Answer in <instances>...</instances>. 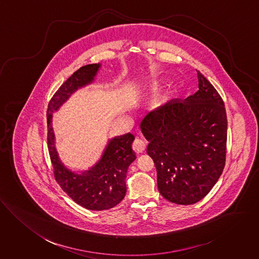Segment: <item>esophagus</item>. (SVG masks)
Here are the masks:
<instances>
[{
	"instance_id": "34e87169",
	"label": "esophagus",
	"mask_w": 259,
	"mask_h": 259,
	"mask_svg": "<svg viewBox=\"0 0 259 259\" xmlns=\"http://www.w3.org/2000/svg\"><path fill=\"white\" fill-rule=\"evenodd\" d=\"M145 147H146V144L141 139H135L132 145V148L136 153H142L145 150Z\"/></svg>"
}]
</instances>
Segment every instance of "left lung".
Returning <instances> with one entry per match:
<instances>
[{
    "instance_id": "obj_1",
    "label": "left lung",
    "mask_w": 259,
    "mask_h": 259,
    "mask_svg": "<svg viewBox=\"0 0 259 259\" xmlns=\"http://www.w3.org/2000/svg\"><path fill=\"white\" fill-rule=\"evenodd\" d=\"M198 71V70H197ZM199 90L149 112L141 130L160 194L177 204L203 199L224 171L228 119L223 98L198 71Z\"/></svg>"
}]
</instances>
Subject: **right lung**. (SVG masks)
<instances>
[{"mask_svg": "<svg viewBox=\"0 0 259 259\" xmlns=\"http://www.w3.org/2000/svg\"><path fill=\"white\" fill-rule=\"evenodd\" d=\"M99 67V63H93L76 70L54 94L47 111L48 148L55 179L73 201L91 210L112 208L124 199L127 170L136 159L135 152L132 150L135 137L128 133L109 140L98 163L90 170L78 175L66 169L58 158L52 118L53 112L57 111L75 90L93 81Z\"/></svg>", "mask_w": 259, "mask_h": 259, "instance_id": "right-lung-1", "label": "right lung"}]
</instances>
